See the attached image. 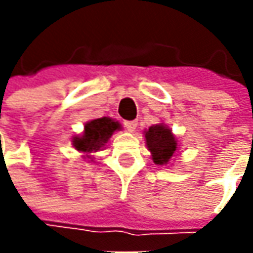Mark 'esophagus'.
<instances>
[{
  "label": "esophagus",
  "mask_w": 253,
  "mask_h": 253,
  "mask_svg": "<svg viewBox=\"0 0 253 253\" xmlns=\"http://www.w3.org/2000/svg\"><path fill=\"white\" fill-rule=\"evenodd\" d=\"M124 126L128 129L129 132H133L136 129V126H138V121H126L124 122Z\"/></svg>",
  "instance_id": "esophagus-1"
}]
</instances>
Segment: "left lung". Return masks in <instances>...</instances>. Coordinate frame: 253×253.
I'll list each match as a JSON object with an SVG mask.
<instances>
[{
    "mask_svg": "<svg viewBox=\"0 0 253 253\" xmlns=\"http://www.w3.org/2000/svg\"><path fill=\"white\" fill-rule=\"evenodd\" d=\"M145 138L153 162L156 165H168L177 149V142L169 128L165 125H153L146 131Z\"/></svg>",
    "mask_w": 253,
    "mask_h": 253,
    "instance_id": "8db88e82",
    "label": "left lung"
}]
</instances>
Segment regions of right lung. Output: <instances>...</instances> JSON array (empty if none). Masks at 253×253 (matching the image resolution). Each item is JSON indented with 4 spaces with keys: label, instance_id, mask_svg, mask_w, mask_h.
I'll return each instance as SVG.
<instances>
[{
    "label": "right lung",
    "instance_id": "right-lung-1",
    "mask_svg": "<svg viewBox=\"0 0 253 253\" xmlns=\"http://www.w3.org/2000/svg\"><path fill=\"white\" fill-rule=\"evenodd\" d=\"M118 129H121V125L108 117L92 120L85 124L83 136L74 138V148L82 152L100 151L111 138L112 133Z\"/></svg>",
    "mask_w": 253,
    "mask_h": 253
}]
</instances>
